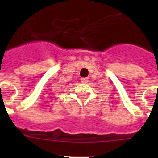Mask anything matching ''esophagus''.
Wrapping results in <instances>:
<instances>
[{
  "mask_svg": "<svg viewBox=\"0 0 158 158\" xmlns=\"http://www.w3.org/2000/svg\"><path fill=\"white\" fill-rule=\"evenodd\" d=\"M81 82L83 84H87L89 82V78H81Z\"/></svg>",
  "mask_w": 158,
  "mask_h": 158,
  "instance_id": "34e87169",
  "label": "esophagus"
}]
</instances>
